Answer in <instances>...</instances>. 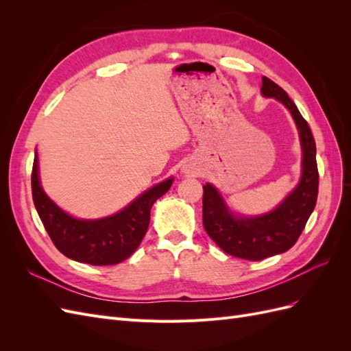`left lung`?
<instances>
[{
  "mask_svg": "<svg viewBox=\"0 0 351 351\" xmlns=\"http://www.w3.org/2000/svg\"><path fill=\"white\" fill-rule=\"evenodd\" d=\"M262 95L281 101L297 124L303 149L300 183L282 204L269 214L237 218L212 184L204 186V227L208 236L226 253L240 259L262 261L291 249L299 240L315 209L319 186L316 145L311 127L287 92L268 77H262Z\"/></svg>",
  "mask_w": 351,
  "mask_h": 351,
  "instance_id": "1",
  "label": "left lung"
}]
</instances>
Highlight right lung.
Segmentation results:
<instances>
[{"mask_svg": "<svg viewBox=\"0 0 351 351\" xmlns=\"http://www.w3.org/2000/svg\"><path fill=\"white\" fill-rule=\"evenodd\" d=\"M171 184L173 178H168L154 186L112 217L84 221L67 215L44 193L36 154L32 167L34 204L54 246L73 261L97 267L120 263L137 249L149 227L154 202L165 195Z\"/></svg>", "mask_w": 351, "mask_h": 351, "instance_id": "add662e5", "label": "right lung"}]
</instances>
